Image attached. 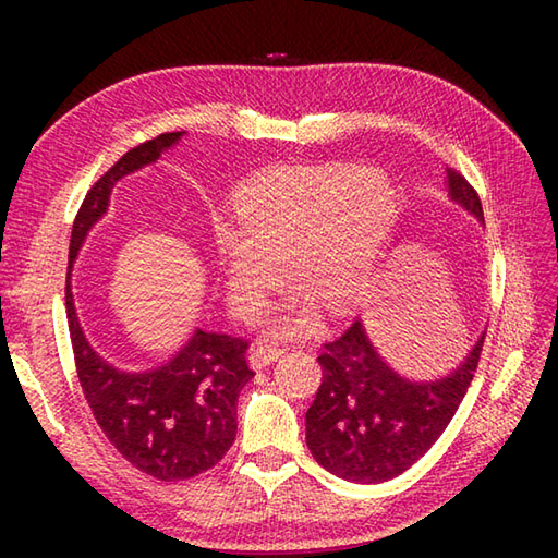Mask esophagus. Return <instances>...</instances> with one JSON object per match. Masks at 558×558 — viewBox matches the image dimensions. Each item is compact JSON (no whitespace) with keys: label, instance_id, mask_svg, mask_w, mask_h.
Returning a JSON list of instances; mask_svg holds the SVG:
<instances>
[{"label":"esophagus","instance_id":"obj_1","mask_svg":"<svg viewBox=\"0 0 558 558\" xmlns=\"http://www.w3.org/2000/svg\"><path fill=\"white\" fill-rule=\"evenodd\" d=\"M282 350L280 345H270V342H258V345L252 348L248 352V364L254 366V369H264L270 362H276L278 357H282Z\"/></svg>","mask_w":558,"mask_h":558}]
</instances>
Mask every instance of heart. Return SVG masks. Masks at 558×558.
Returning <instances> with one entry per match:
<instances>
[{"label":"heart","mask_w":558,"mask_h":558,"mask_svg":"<svg viewBox=\"0 0 558 558\" xmlns=\"http://www.w3.org/2000/svg\"><path fill=\"white\" fill-rule=\"evenodd\" d=\"M390 189L352 168L298 165L264 170L234 189L232 228L218 234L228 302L252 316L278 286L286 260L300 292L272 314L280 336L312 326V300L348 312L369 288L393 228Z\"/></svg>","instance_id":"heart-1"}]
</instances>
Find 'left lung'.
<instances>
[{
    "mask_svg": "<svg viewBox=\"0 0 558 558\" xmlns=\"http://www.w3.org/2000/svg\"><path fill=\"white\" fill-rule=\"evenodd\" d=\"M448 194L484 220L482 201L458 170H448ZM484 336L453 374L408 381L378 357L362 322L324 342L322 386L306 410V446L336 477L381 484L410 470L446 432L477 372Z\"/></svg>",
    "mask_w": 558,
    "mask_h": 558,
    "instance_id": "left-lung-1",
    "label": "left lung"
}]
</instances>
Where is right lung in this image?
Returning a JSON list of instances; mask_svg holds the SVG:
<instances>
[{
	"label": "right lung",
	"instance_id": "add662e5",
	"mask_svg": "<svg viewBox=\"0 0 558 558\" xmlns=\"http://www.w3.org/2000/svg\"><path fill=\"white\" fill-rule=\"evenodd\" d=\"M184 136L168 132L138 144L90 186L76 213L69 242L66 322L78 384L108 441L144 475L160 482L192 480L222 460L236 436V398L254 372L248 342L196 330L174 357L153 372L114 369L88 345L71 294V264L88 230L108 208L110 189L124 174L156 162Z\"/></svg>",
	"mask_w": 558,
	"mask_h": 558
}]
</instances>
